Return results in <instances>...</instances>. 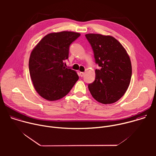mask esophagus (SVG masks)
<instances>
[{
	"label": "esophagus",
	"instance_id": "obj_1",
	"mask_svg": "<svg viewBox=\"0 0 156 156\" xmlns=\"http://www.w3.org/2000/svg\"><path fill=\"white\" fill-rule=\"evenodd\" d=\"M84 74H85L84 72H80V76H81V77H83V76L84 75Z\"/></svg>",
	"mask_w": 156,
	"mask_h": 156
}]
</instances>
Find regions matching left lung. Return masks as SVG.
Returning a JSON list of instances; mask_svg holds the SVG:
<instances>
[{"instance_id":"1","label":"left lung","mask_w":156,"mask_h":156,"mask_svg":"<svg viewBox=\"0 0 156 156\" xmlns=\"http://www.w3.org/2000/svg\"><path fill=\"white\" fill-rule=\"evenodd\" d=\"M96 63V78L88 84L92 96L98 102L112 104L125 93L131 81L132 68L129 55L114 37L100 34H87Z\"/></svg>"}]
</instances>
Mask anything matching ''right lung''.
I'll return each mask as SVG.
<instances>
[{"mask_svg":"<svg viewBox=\"0 0 156 156\" xmlns=\"http://www.w3.org/2000/svg\"><path fill=\"white\" fill-rule=\"evenodd\" d=\"M80 34L52 33L44 36L32 51L30 74L37 93L46 100H58L67 94L79 79L76 72L66 68L70 44Z\"/></svg>","mask_w":156,"mask_h":156,"instance_id":"right-lung-1","label":"right lung"}]
</instances>
